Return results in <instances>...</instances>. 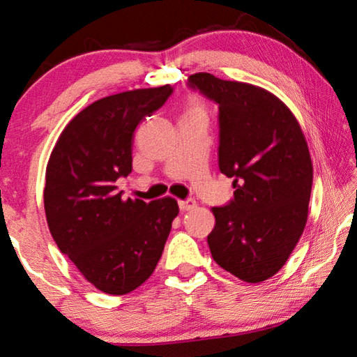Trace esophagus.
I'll use <instances>...</instances> for the list:
<instances>
[{
	"label": "esophagus",
	"mask_w": 357,
	"mask_h": 357,
	"mask_svg": "<svg viewBox=\"0 0 357 357\" xmlns=\"http://www.w3.org/2000/svg\"><path fill=\"white\" fill-rule=\"evenodd\" d=\"M193 208H197V202L193 198H185V200L179 202V209L181 211H192Z\"/></svg>",
	"instance_id": "1"
}]
</instances>
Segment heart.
<instances>
[{
    "label": "heart",
    "mask_w": 357,
    "mask_h": 357,
    "mask_svg": "<svg viewBox=\"0 0 357 357\" xmlns=\"http://www.w3.org/2000/svg\"><path fill=\"white\" fill-rule=\"evenodd\" d=\"M190 112H198V110H197V108H192V110H190Z\"/></svg>",
    "instance_id": "b5f03b06"
}]
</instances>
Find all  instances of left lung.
<instances>
[{
    "label": "left lung",
    "instance_id": "1",
    "mask_svg": "<svg viewBox=\"0 0 357 357\" xmlns=\"http://www.w3.org/2000/svg\"><path fill=\"white\" fill-rule=\"evenodd\" d=\"M187 86L219 107V168L234 178V197L213 208L208 236L214 261L258 283L287 263L304 231L313 168L299 123L264 89L206 72Z\"/></svg>",
    "mask_w": 357,
    "mask_h": 357
}]
</instances>
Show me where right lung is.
<instances>
[{"label": "right lung", "instance_id": "1", "mask_svg": "<svg viewBox=\"0 0 357 357\" xmlns=\"http://www.w3.org/2000/svg\"><path fill=\"white\" fill-rule=\"evenodd\" d=\"M170 84L108 96L66 126L47 165L44 206L58 249L100 291H134L154 273L176 200H123L137 126L165 104Z\"/></svg>", "mask_w": 357, "mask_h": 357}]
</instances>
